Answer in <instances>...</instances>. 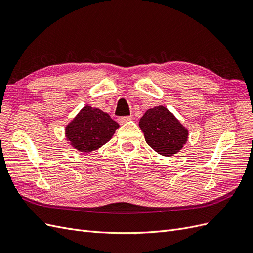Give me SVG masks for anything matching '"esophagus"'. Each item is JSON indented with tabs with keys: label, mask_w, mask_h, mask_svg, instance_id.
Returning a JSON list of instances; mask_svg holds the SVG:
<instances>
[{
	"label": "esophagus",
	"mask_w": 253,
	"mask_h": 253,
	"mask_svg": "<svg viewBox=\"0 0 253 253\" xmlns=\"http://www.w3.org/2000/svg\"><path fill=\"white\" fill-rule=\"evenodd\" d=\"M132 119V117L131 116H125V117H119L118 118V122L120 125H124V124H126V122H127V121H129Z\"/></svg>",
	"instance_id": "esophagus-1"
}]
</instances>
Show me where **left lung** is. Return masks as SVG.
<instances>
[{"label": "left lung", "mask_w": 253, "mask_h": 253, "mask_svg": "<svg viewBox=\"0 0 253 253\" xmlns=\"http://www.w3.org/2000/svg\"><path fill=\"white\" fill-rule=\"evenodd\" d=\"M139 127L150 147L166 157L178 153L189 138L188 128L164 105L145 112L139 120Z\"/></svg>", "instance_id": "8db88e82"}]
</instances>
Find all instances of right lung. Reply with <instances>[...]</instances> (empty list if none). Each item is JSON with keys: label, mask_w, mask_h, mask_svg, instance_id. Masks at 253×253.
I'll return each instance as SVG.
<instances>
[{"label": "right lung", "mask_w": 253, "mask_h": 253, "mask_svg": "<svg viewBox=\"0 0 253 253\" xmlns=\"http://www.w3.org/2000/svg\"><path fill=\"white\" fill-rule=\"evenodd\" d=\"M118 127L108 113L85 105L66 125L65 137L72 148L90 153L109 142Z\"/></svg>", "instance_id": "1"}]
</instances>
